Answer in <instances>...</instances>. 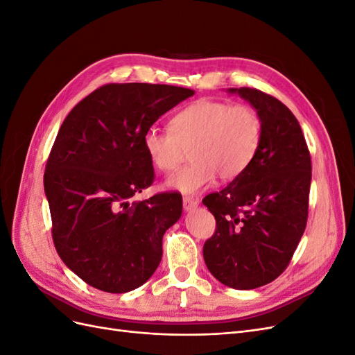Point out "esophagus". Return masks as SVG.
I'll return each instance as SVG.
<instances>
[{
	"instance_id": "34e87169",
	"label": "esophagus",
	"mask_w": 355,
	"mask_h": 355,
	"mask_svg": "<svg viewBox=\"0 0 355 355\" xmlns=\"http://www.w3.org/2000/svg\"><path fill=\"white\" fill-rule=\"evenodd\" d=\"M198 206V200L194 197H184V209L185 210H192Z\"/></svg>"
}]
</instances>
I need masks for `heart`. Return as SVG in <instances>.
Masks as SVG:
<instances>
[{
  "label": "heart",
  "instance_id": "1",
  "mask_svg": "<svg viewBox=\"0 0 355 355\" xmlns=\"http://www.w3.org/2000/svg\"><path fill=\"white\" fill-rule=\"evenodd\" d=\"M168 132L151 128L144 149L161 171L176 170L189 149L192 163L167 179V185L194 194L219 176L230 182L249 168L262 144V118L250 105L201 99L173 115Z\"/></svg>",
  "mask_w": 355,
  "mask_h": 355
}]
</instances>
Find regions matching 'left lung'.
Wrapping results in <instances>:
<instances>
[{
    "instance_id": "left-lung-1",
    "label": "left lung",
    "mask_w": 355,
    "mask_h": 355,
    "mask_svg": "<svg viewBox=\"0 0 355 355\" xmlns=\"http://www.w3.org/2000/svg\"><path fill=\"white\" fill-rule=\"evenodd\" d=\"M259 112L262 144L244 173L202 198L216 230L202 254L214 278L250 290L280 277L305 231L309 206L311 157L296 116L274 96L240 87Z\"/></svg>"
}]
</instances>
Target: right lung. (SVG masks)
<instances>
[{
	"mask_svg": "<svg viewBox=\"0 0 355 355\" xmlns=\"http://www.w3.org/2000/svg\"><path fill=\"white\" fill-rule=\"evenodd\" d=\"M196 92L167 84L111 83L73 106L46 164L51 237L60 259L83 282L125 293L154 274L163 235L182 214V196L151 187L155 171L144 135Z\"/></svg>",
	"mask_w": 355,
	"mask_h": 355,
	"instance_id": "obj_1",
	"label": "right lung"
}]
</instances>
